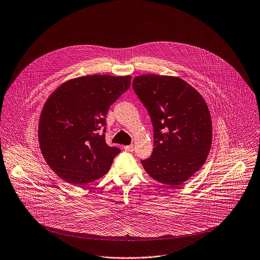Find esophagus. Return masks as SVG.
Wrapping results in <instances>:
<instances>
[{
  "instance_id": "1",
  "label": "esophagus",
  "mask_w": 260,
  "mask_h": 260,
  "mask_svg": "<svg viewBox=\"0 0 260 260\" xmlns=\"http://www.w3.org/2000/svg\"><path fill=\"white\" fill-rule=\"evenodd\" d=\"M123 149H124L126 152H133V151H134V146H133V145H129V146H125Z\"/></svg>"
}]
</instances>
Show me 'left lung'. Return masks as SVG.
<instances>
[{"mask_svg":"<svg viewBox=\"0 0 260 260\" xmlns=\"http://www.w3.org/2000/svg\"><path fill=\"white\" fill-rule=\"evenodd\" d=\"M133 88L148 109L154 128V152L142 159L156 181L177 187L205 162L212 144V121L202 95L179 77L141 75Z\"/></svg>","mask_w":260,"mask_h":260,"instance_id":"1","label":"left lung"}]
</instances>
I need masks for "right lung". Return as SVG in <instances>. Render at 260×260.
Here are the masks:
<instances>
[{"mask_svg":"<svg viewBox=\"0 0 260 260\" xmlns=\"http://www.w3.org/2000/svg\"><path fill=\"white\" fill-rule=\"evenodd\" d=\"M131 76L88 75L59 86L44 105L39 144L53 172L73 185L104 176L120 153L105 143L108 108L131 86Z\"/></svg>","mask_w":260,"mask_h":260,"instance_id":"obj_1","label":"right lung"}]
</instances>
